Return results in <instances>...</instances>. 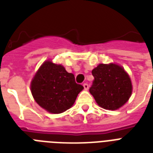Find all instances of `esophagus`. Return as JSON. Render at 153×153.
Returning <instances> with one entry per match:
<instances>
[{"instance_id":"1","label":"esophagus","mask_w":153,"mask_h":153,"mask_svg":"<svg viewBox=\"0 0 153 153\" xmlns=\"http://www.w3.org/2000/svg\"><path fill=\"white\" fill-rule=\"evenodd\" d=\"M83 87L85 90H88L89 89V85L87 83H84L83 84Z\"/></svg>"}]
</instances>
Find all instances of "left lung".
Segmentation results:
<instances>
[{
	"instance_id": "1",
	"label": "left lung",
	"mask_w": 153,
	"mask_h": 153,
	"mask_svg": "<svg viewBox=\"0 0 153 153\" xmlns=\"http://www.w3.org/2000/svg\"><path fill=\"white\" fill-rule=\"evenodd\" d=\"M94 80L90 88L99 106L115 110L122 106L132 94L128 74L118 65L99 64L92 71Z\"/></svg>"
}]
</instances>
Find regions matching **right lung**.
<instances>
[{"label":"right lung","mask_w":153,"mask_h":153,"mask_svg":"<svg viewBox=\"0 0 153 153\" xmlns=\"http://www.w3.org/2000/svg\"><path fill=\"white\" fill-rule=\"evenodd\" d=\"M82 89L75 82L74 74L51 61L42 64L31 84L36 102L51 114H60L71 108Z\"/></svg>","instance_id":"obj_1"}]
</instances>
